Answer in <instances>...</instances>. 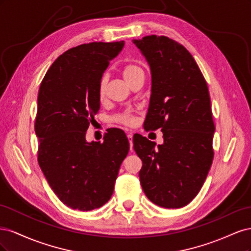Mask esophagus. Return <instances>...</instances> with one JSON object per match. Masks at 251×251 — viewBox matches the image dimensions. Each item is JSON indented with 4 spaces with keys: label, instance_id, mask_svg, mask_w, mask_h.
Wrapping results in <instances>:
<instances>
[{
    "label": "esophagus",
    "instance_id": "34e87169",
    "mask_svg": "<svg viewBox=\"0 0 251 251\" xmlns=\"http://www.w3.org/2000/svg\"><path fill=\"white\" fill-rule=\"evenodd\" d=\"M127 139H128V142H130V144H131V150H132V148H133V134L128 133L127 134Z\"/></svg>",
    "mask_w": 251,
    "mask_h": 251
}]
</instances>
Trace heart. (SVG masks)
<instances>
[{
    "label": "heart",
    "instance_id": "obj_1",
    "mask_svg": "<svg viewBox=\"0 0 251 251\" xmlns=\"http://www.w3.org/2000/svg\"><path fill=\"white\" fill-rule=\"evenodd\" d=\"M142 74H143V69L137 64L130 63L123 67V75L125 79L128 83H131L136 77ZM107 85H108V77L105 76V75H103L100 83H98V98H100V100H103L105 98V95H107ZM114 120L121 125L132 126L135 123L136 118L131 111H124L121 113H118L117 115L114 117Z\"/></svg>",
    "mask_w": 251,
    "mask_h": 251
}]
</instances>
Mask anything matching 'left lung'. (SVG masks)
<instances>
[{
    "instance_id": "1",
    "label": "left lung",
    "mask_w": 251,
    "mask_h": 251,
    "mask_svg": "<svg viewBox=\"0 0 251 251\" xmlns=\"http://www.w3.org/2000/svg\"><path fill=\"white\" fill-rule=\"evenodd\" d=\"M151 72V94L144 128H161L164 143L155 147L134 136L142 160L144 194L158 206L180 208L198 195L214 159L212 119L207 82L188 50L168 36L134 40Z\"/></svg>"
}]
</instances>
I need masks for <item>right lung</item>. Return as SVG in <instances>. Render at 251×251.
Segmentation results:
<instances>
[{
  "mask_svg": "<svg viewBox=\"0 0 251 251\" xmlns=\"http://www.w3.org/2000/svg\"><path fill=\"white\" fill-rule=\"evenodd\" d=\"M125 42L82 44L51 65L37 96V161L50 187L68 207L89 211L107 203L130 149L125 132L112 130L103 142L86 140L100 108L98 83Z\"/></svg>",
  "mask_w": 251,
  "mask_h": 251,
  "instance_id": "1",
  "label": "right lung"
}]
</instances>
